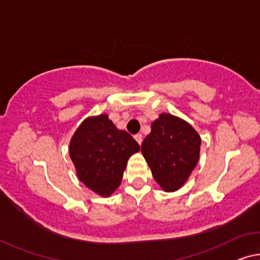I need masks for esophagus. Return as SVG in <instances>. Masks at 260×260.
<instances>
[{"mask_svg":"<svg viewBox=\"0 0 260 260\" xmlns=\"http://www.w3.org/2000/svg\"><path fill=\"white\" fill-rule=\"evenodd\" d=\"M134 138H135V140H137V142L139 143V145H141V143H142V134H137Z\"/></svg>","mask_w":260,"mask_h":260,"instance_id":"1","label":"esophagus"}]
</instances>
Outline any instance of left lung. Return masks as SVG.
Returning <instances> with one entry per match:
<instances>
[{"mask_svg":"<svg viewBox=\"0 0 260 260\" xmlns=\"http://www.w3.org/2000/svg\"><path fill=\"white\" fill-rule=\"evenodd\" d=\"M201 138L182 118L162 113L151 123L141 152L152 177L166 192H175L187 182L200 157Z\"/></svg>","mask_w":260,"mask_h":260,"instance_id":"8db88e82","label":"left lung"}]
</instances>
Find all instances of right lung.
I'll list each match as a JSON object with an SVG mask.
<instances>
[{"label": "right lung", "mask_w": 260, "mask_h": 260, "mask_svg": "<svg viewBox=\"0 0 260 260\" xmlns=\"http://www.w3.org/2000/svg\"><path fill=\"white\" fill-rule=\"evenodd\" d=\"M139 150V143L105 113L82 121L69 142L77 178L102 197H110L119 187L127 162Z\"/></svg>", "instance_id": "obj_1"}]
</instances>
